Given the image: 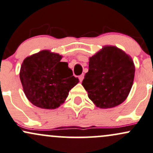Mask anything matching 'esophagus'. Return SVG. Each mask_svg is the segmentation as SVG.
<instances>
[{"label":"esophagus","instance_id":"obj_1","mask_svg":"<svg viewBox=\"0 0 153 153\" xmlns=\"http://www.w3.org/2000/svg\"><path fill=\"white\" fill-rule=\"evenodd\" d=\"M83 78H84V74H82V75H80V76H79V80H80V81L81 82L82 80H83Z\"/></svg>","mask_w":153,"mask_h":153}]
</instances>
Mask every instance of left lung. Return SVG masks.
<instances>
[{
    "label": "left lung",
    "instance_id": "1",
    "mask_svg": "<svg viewBox=\"0 0 153 153\" xmlns=\"http://www.w3.org/2000/svg\"><path fill=\"white\" fill-rule=\"evenodd\" d=\"M132 58L114 46H105L89 58L82 85L97 107H115L126 100L133 85Z\"/></svg>",
    "mask_w": 153,
    "mask_h": 153
}]
</instances>
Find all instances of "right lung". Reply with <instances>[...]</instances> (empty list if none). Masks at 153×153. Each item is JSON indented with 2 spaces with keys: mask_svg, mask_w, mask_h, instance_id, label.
<instances>
[{
  "mask_svg": "<svg viewBox=\"0 0 153 153\" xmlns=\"http://www.w3.org/2000/svg\"><path fill=\"white\" fill-rule=\"evenodd\" d=\"M62 56L43 50L24 59L20 80L27 100L35 106L53 110L65 102L69 91L79 82Z\"/></svg>",
  "mask_w": 153,
  "mask_h": 153,
  "instance_id": "add662e5",
  "label": "right lung"
}]
</instances>
